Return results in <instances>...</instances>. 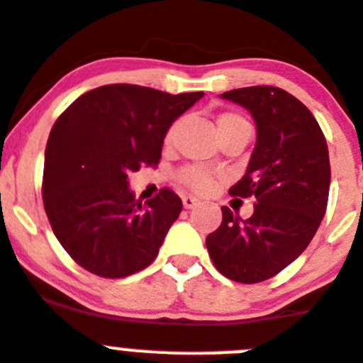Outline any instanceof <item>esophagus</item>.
Here are the masks:
<instances>
[{"label": "esophagus", "instance_id": "obj_1", "mask_svg": "<svg viewBox=\"0 0 363 363\" xmlns=\"http://www.w3.org/2000/svg\"><path fill=\"white\" fill-rule=\"evenodd\" d=\"M182 204H184L186 210H194L195 206H199L201 202H199L195 197H191V195H184V197H182Z\"/></svg>", "mask_w": 363, "mask_h": 363}]
</instances>
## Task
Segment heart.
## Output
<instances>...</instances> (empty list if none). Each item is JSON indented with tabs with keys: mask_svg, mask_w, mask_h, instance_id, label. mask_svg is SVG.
Masks as SVG:
<instances>
[{
	"mask_svg": "<svg viewBox=\"0 0 363 363\" xmlns=\"http://www.w3.org/2000/svg\"><path fill=\"white\" fill-rule=\"evenodd\" d=\"M217 126H218V133L222 135V133L228 132V130H231V128H238V126H250V123H247V121L244 119L240 113L224 112L218 116ZM174 132H175V128L168 130V133H166V137H164L166 145H169V143L174 141ZM177 179L182 186L189 188L191 191H195V194H208V191H211V188L215 186V181H217V177H215L213 172H210V169H206V168H201V166H186V168H182L181 172H179Z\"/></svg>",
	"mask_w": 363,
	"mask_h": 363,
	"instance_id": "1",
	"label": "heart"
}]
</instances>
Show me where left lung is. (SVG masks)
Wrapping results in <instances>:
<instances>
[{
	"label": "left lung",
	"instance_id": "left-lung-1",
	"mask_svg": "<svg viewBox=\"0 0 363 363\" xmlns=\"http://www.w3.org/2000/svg\"><path fill=\"white\" fill-rule=\"evenodd\" d=\"M220 97L244 106L257 125L246 174L230 188V195L257 202L246 220L222 206L206 247L222 275L257 284L298 259L315 237L331 182L328 143L308 106L282 88H237Z\"/></svg>",
	"mask_w": 363,
	"mask_h": 363
}]
</instances>
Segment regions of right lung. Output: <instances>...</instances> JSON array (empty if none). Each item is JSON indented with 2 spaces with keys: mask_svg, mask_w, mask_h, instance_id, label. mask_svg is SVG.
I'll list each match as a JSON object with an SVG mask.
<instances>
[{
  "mask_svg": "<svg viewBox=\"0 0 363 363\" xmlns=\"http://www.w3.org/2000/svg\"><path fill=\"white\" fill-rule=\"evenodd\" d=\"M202 96L104 84L57 117L45 150L41 191L52 231L81 267L123 279L155 260L182 201L164 188L143 204L128 174L159 164L172 123Z\"/></svg>",
  "mask_w": 363,
  "mask_h": 363,
  "instance_id": "right-lung-1",
  "label": "right lung"
}]
</instances>
